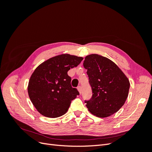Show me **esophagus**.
I'll return each mask as SVG.
<instances>
[{
    "label": "esophagus",
    "mask_w": 152,
    "mask_h": 152,
    "mask_svg": "<svg viewBox=\"0 0 152 152\" xmlns=\"http://www.w3.org/2000/svg\"><path fill=\"white\" fill-rule=\"evenodd\" d=\"M77 89H78V91H79V92L80 94L81 92H82V87L81 86H78L77 87Z\"/></svg>",
    "instance_id": "obj_1"
}]
</instances>
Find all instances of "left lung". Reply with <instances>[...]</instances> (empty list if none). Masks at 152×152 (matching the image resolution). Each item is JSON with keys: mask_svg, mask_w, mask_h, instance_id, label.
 Segmentation results:
<instances>
[{"mask_svg": "<svg viewBox=\"0 0 152 152\" xmlns=\"http://www.w3.org/2000/svg\"><path fill=\"white\" fill-rule=\"evenodd\" d=\"M83 65L93 93L89 100H85L89 111L101 118L118 112L125 103L130 87L125 74L115 63L98 54L87 56Z\"/></svg>", "mask_w": 152, "mask_h": 152, "instance_id": "obj_1", "label": "left lung"}]
</instances>
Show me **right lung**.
Returning <instances> with one entry per match:
<instances>
[{"label": "right lung", "instance_id": "add662e5", "mask_svg": "<svg viewBox=\"0 0 152 152\" xmlns=\"http://www.w3.org/2000/svg\"><path fill=\"white\" fill-rule=\"evenodd\" d=\"M83 58L68 54L43 62L32 73L28 93L31 103L42 115L56 118L65 114L79 91L71 86L68 71L77 66Z\"/></svg>", "mask_w": 152, "mask_h": 152}]
</instances>
